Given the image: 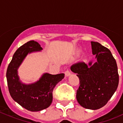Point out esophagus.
<instances>
[{"label":"esophagus","mask_w":123,"mask_h":123,"mask_svg":"<svg viewBox=\"0 0 123 123\" xmlns=\"http://www.w3.org/2000/svg\"><path fill=\"white\" fill-rule=\"evenodd\" d=\"M69 75H71V72L68 70H67V71H65V76H69Z\"/></svg>","instance_id":"1"}]
</instances>
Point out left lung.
<instances>
[{
	"instance_id": "left-lung-1",
	"label": "left lung",
	"mask_w": 123,
	"mask_h": 123,
	"mask_svg": "<svg viewBox=\"0 0 123 123\" xmlns=\"http://www.w3.org/2000/svg\"><path fill=\"white\" fill-rule=\"evenodd\" d=\"M92 54L97 62L92 65L78 62L71 67L77 74L79 87L76 98L82 107L97 110L105 106L117 91L119 74L116 60L108 49L97 42H91Z\"/></svg>"
}]
</instances>
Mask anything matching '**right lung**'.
I'll return each instance as SVG.
<instances>
[{"instance_id":"right-lung-1","label":"right lung","mask_w":123,"mask_h":123,"mask_svg":"<svg viewBox=\"0 0 123 123\" xmlns=\"http://www.w3.org/2000/svg\"><path fill=\"white\" fill-rule=\"evenodd\" d=\"M42 49L40 44L34 41L25 43L15 52L6 70V80L11 97L19 105L31 111L48 108L52 102L54 87L65 77L63 73L55 75L45 73L35 83L26 85L20 82L17 69L24 58L28 53Z\"/></svg>"}]
</instances>
